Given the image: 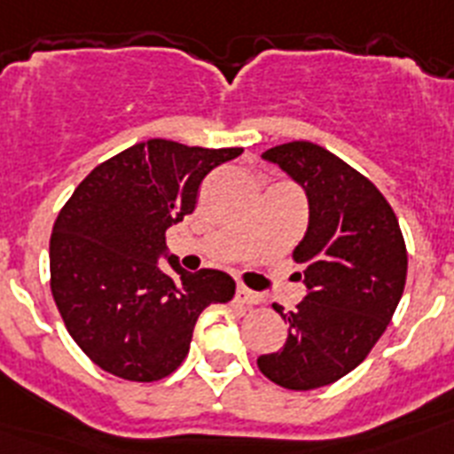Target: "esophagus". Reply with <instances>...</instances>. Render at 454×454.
<instances>
[{
  "instance_id": "esophagus-1",
  "label": "esophagus",
  "mask_w": 454,
  "mask_h": 454,
  "mask_svg": "<svg viewBox=\"0 0 454 454\" xmlns=\"http://www.w3.org/2000/svg\"><path fill=\"white\" fill-rule=\"evenodd\" d=\"M234 300H236V302H239V304H246V307H252V304L259 302V295H256L254 291H250V288L239 286V288H236Z\"/></svg>"
}]
</instances>
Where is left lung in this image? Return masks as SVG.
<instances>
[{"label":"left lung","mask_w":454,"mask_h":454,"mask_svg":"<svg viewBox=\"0 0 454 454\" xmlns=\"http://www.w3.org/2000/svg\"><path fill=\"white\" fill-rule=\"evenodd\" d=\"M262 159L307 195V231L293 250L307 295L288 314L275 304L288 339L256 366L291 391L327 387L366 359L393 318L407 279L403 231L382 192L325 147L293 140Z\"/></svg>","instance_id":"left-lung-1"}]
</instances>
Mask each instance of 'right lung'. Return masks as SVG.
Returning a JSON list of instances; mask_svg holds the SVG:
<instances>
[{
    "label": "right lung",
    "mask_w": 454,
    "mask_h": 454,
    "mask_svg": "<svg viewBox=\"0 0 454 454\" xmlns=\"http://www.w3.org/2000/svg\"><path fill=\"white\" fill-rule=\"evenodd\" d=\"M240 154L152 138L99 163L61 208L50 240L51 295L102 371L131 382L168 377L186 359L204 309L234 298L227 272L184 270L168 254L166 231L192 214L208 172Z\"/></svg>",
    "instance_id": "obj_1"
}]
</instances>
